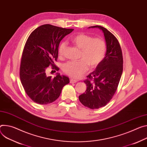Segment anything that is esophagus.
Listing matches in <instances>:
<instances>
[{"label":"esophagus","instance_id":"34e87169","mask_svg":"<svg viewBox=\"0 0 147 147\" xmlns=\"http://www.w3.org/2000/svg\"><path fill=\"white\" fill-rule=\"evenodd\" d=\"M70 83H77V81L76 80H74V79H70Z\"/></svg>","mask_w":147,"mask_h":147}]
</instances>
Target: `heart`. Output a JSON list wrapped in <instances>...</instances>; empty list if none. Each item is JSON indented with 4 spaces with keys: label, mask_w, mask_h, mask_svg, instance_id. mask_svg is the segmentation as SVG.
Masks as SVG:
<instances>
[{
    "label": "heart",
    "mask_w": 147,
    "mask_h": 147,
    "mask_svg": "<svg viewBox=\"0 0 147 147\" xmlns=\"http://www.w3.org/2000/svg\"><path fill=\"white\" fill-rule=\"evenodd\" d=\"M72 43L81 50L80 59L77 61H69L63 64V71L65 74L74 78L80 77L88 69L95 68L104 59L106 53V43L102 38H93L84 33H79L71 39ZM67 44L61 42L58 53L63 56Z\"/></svg>",
    "instance_id": "obj_1"
}]
</instances>
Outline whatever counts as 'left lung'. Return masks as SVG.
<instances>
[{
	"mask_svg": "<svg viewBox=\"0 0 147 147\" xmlns=\"http://www.w3.org/2000/svg\"><path fill=\"white\" fill-rule=\"evenodd\" d=\"M88 28H98L102 32L107 50L96 70L87 76L84 82L86 91L78 98L85 107L98 109L107 104L114 95L123 73V59L118 40L110 32L97 25Z\"/></svg>",
	"mask_w": 147,
	"mask_h": 147,
	"instance_id": "left-lung-1",
	"label": "left lung"
}]
</instances>
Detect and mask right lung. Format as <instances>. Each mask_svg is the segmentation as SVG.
Here are the masks:
<instances>
[{"mask_svg": "<svg viewBox=\"0 0 147 147\" xmlns=\"http://www.w3.org/2000/svg\"><path fill=\"white\" fill-rule=\"evenodd\" d=\"M73 30L44 24L28 38L20 63V78L26 94L34 102L42 105L53 102L59 98L63 87L70 83L68 77L59 73L54 78L47 76L46 70L50 65L59 70L54 64L59 44Z\"/></svg>", "mask_w": 147, "mask_h": 147, "instance_id": "right-lung-1", "label": "right lung"}]
</instances>
